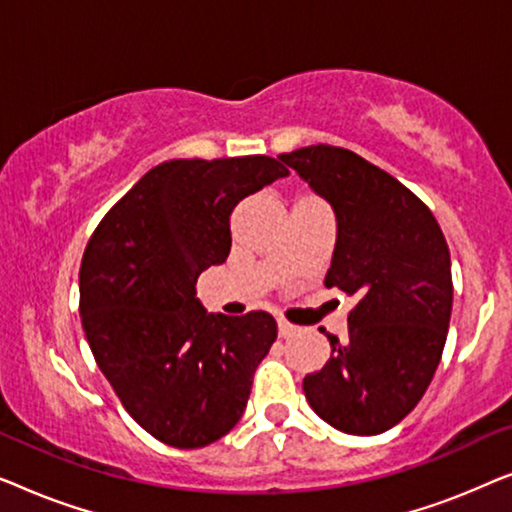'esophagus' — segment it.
<instances>
[{"instance_id": "34e87169", "label": "esophagus", "mask_w": 512, "mask_h": 512, "mask_svg": "<svg viewBox=\"0 0 512 512\" xmlns=\"http://www.w3.org/2000/svg\"><path fill=\"white\" fill-rule=\"evenodd\" d=\"M277 328H279V338H291V335L298 331V326H293V324H289V321H284V319L277 321Z\"/></svg>"}]
</instances>
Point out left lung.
I'll return each instance as SVG.
<instances>
[{
    "mask_svg": "<svg viewBox=\"0 0 512 512\" xmlns=\"http://www.w3.org/2000/svg\"><path fill=\"white\" fill-rule=\"evenodd\" d=\"M338 219L324 284L356 296L347 338L305 375L307 403L333 429L375 436L396 426L433 380L452 314L450 249L431 209L359 153L305 146L279 156Z\"/></svg>",
    "mask_w": 512,
    "mask_h": 512,
    "instance_id": "1",
    "label": "left lung"
}]
</instances>
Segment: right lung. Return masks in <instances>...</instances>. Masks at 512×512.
<instances>
[{"mask_svg":"<svg viewBox=\"0 0 512 512\" xmlns=\"http://www.w3.org/2000/svg\"><path fill=\"white\" fill-rule=\"evenodd\" d=\"M286 174L270 156L167 160L90 235L83 333L118 401L160 443L205 447L240 422L277 321L261 310L207 314L195 282L228 258L237 202Z\"/></svg>","mask_w":512,"mask_h":512,"instance_id":"add662e5","label":"right lung"}]
</instances>
